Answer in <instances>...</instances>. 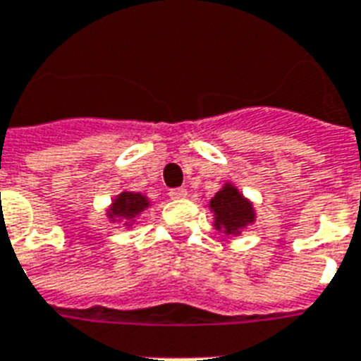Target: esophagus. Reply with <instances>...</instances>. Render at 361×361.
<instances>
[{"instance_id": "1", "label": "esophagus", "mask_w": 361, "mask_h": 361, "mask_svg": "<svg viewBox=\"0 0 361 361\" xmlns=\"http://www.w3.org/2000/svg\"><path fill=\"white\" fill-rule=\"evenodd\" d=\"M169 197H170V199H174V200L185 199L187 191H185V189H181V187H178V189H170Z\"/></svg>"}]
</instances>
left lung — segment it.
I'll list each match as a JSON object with an SVG mask.
<instances>
[{"instance_id": "8db88e82", "label": "left lung", "mask_w": 361, "mask_h": 361, "mask_svg": "<svg viewBox=\"0 0 361 361\" xmlns=\"http://www.w3.org/2000/svg\"><path fill=\"white\" fill-rule=\"evenodd\" d=\"M210 210L216 217V229L227 236H238L242 229L254 224L255 219L252 202L244 199L238 189L231 183H225L224 189L216 192V197L210 200Z\"/></svg>"}]
</instances>
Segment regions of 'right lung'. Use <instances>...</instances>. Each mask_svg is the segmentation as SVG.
I'll return each mask as SVG.
<instances>
[{
	"mask_svg": "<svg viewBox=\"0 0 361 361\" xmlns=\"http://www.w3.org/2000/svg\"><path fill=\"white\" fill-rule=\"evenodd\" d=\"M149 206V200L145 199L142 192H121L119 197L114 200V204L107 212V216L111 217L114 221H125L123 225H128L134 221V217H137L142 212Z\"/></svg>",
	"mask_w": 361,
	"mask_h": 361,
	"instance_id": "1",
	"label": "right lung"
}]
</instances>
